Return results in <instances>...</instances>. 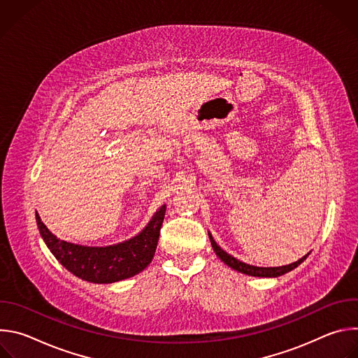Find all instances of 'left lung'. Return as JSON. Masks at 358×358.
Returning a JSON list of instances; mask_svg holds the SVG:
<instances>
[{"label":"left lung","mask_w":358,"mask_h":358,"mask_svg":"<svg viewBox=\"0 0 358 358\" xmlns=\"http://www.w3.org/2000/svg\"><path fill=\"white\" fill-rule=\"evenodd\" d=\"M208 236H210V241H211V245H213V249L214 252L217 253V257L225 264L228 265L229 268H232L234 271H238L241 273H245V275H249V276H258V278H278V276H282L290 271H293L294 268H297L306 258L309 257L308 255H304L303 258H300L299 261L293 262V264H289V265H285V266H276V268H261V266H253V265H248L245 262H241L239 259L234 258L232 255L227 253L224 249H221L220 245H217V242L214 241L213 235L208 232Z\"/></svg>","instance_id":"1"}]
</instances>
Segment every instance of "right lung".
Instances as JSON below:
<instances>
[{"mask_svg": "<svg viewBox=\"0 0 358 358\" xmlns=\"http://www.w3.org/2000/svg\"><path fill=\"white\" fill-rule=\"evenodd\" d=\"M164 215L166 206H162L133 238L108 246H86L57 238L35 213L39 234L54 257L71 273L92 283H115L144 271L155 257Z\"/></svg>", "mask_w": 358, "mask_h": 358, "instance_id": "1", "label": "right lung"}]
</instances>
